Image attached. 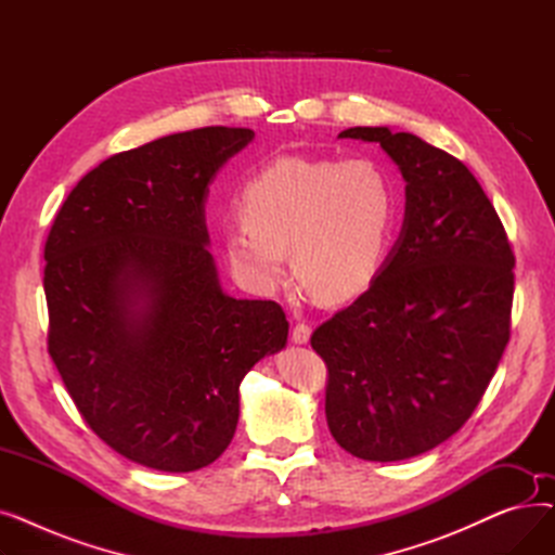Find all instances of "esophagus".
Segmentation results:
<instances>
[{
	"mask_svg": "<svg viewBox=\"0 0 555 555\" xmlns=\"http://www.w3.org/2000/svg\"><path fill=\"white\" fill-rule=\"evenodd\" d=\"M293 341L295 344H308L310 341V326L308 324H297L293 328Z\"/></svg>",
	"mask_w": 555,
	"mask_h": 555,
	"instance_id": "34e87169",
	"label": "esophagus"
}]
</instances>
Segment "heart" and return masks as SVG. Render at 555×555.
Here are the masks:
<instances>
[{"label": "heart", "mask_w": 555, "mask_h": 555, "mask_svg": "<svg viewBox=\"0 0 555 555\" xmlns=\"http://www.w3.org/2000/svg\"><path fill=\"white\" fill-rule=\"evenodd\" d=\"M243 222L224 227L233 274L256 295L297 276L328 304L348 301L383 268L396 220V184L371 159L287 155L262 166L238 195Z\"/></svg>", "instance_id": "b5f03b06"}]
</instances>
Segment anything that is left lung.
Segmentation results:
<instances>
[{
  "label": "left lung",
  "instance_id": "1",
  "mask_svg": "<svg viewBox=\"0 0 555 555\" xmlns=\"http://www.w3.org/2000/svg\"><path fill=\"white\" fill-rule=\"evenodd\" d=\"M380 143L404 180V220L364 295L312 333L328 366L333 439L364 461L448 441L479 404L511 335L506 231L475 175L412 132L348 128Z\"/></svg>",
  "mask_w": 555,
  "mask_h": 555
}]
</instances>
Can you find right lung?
<instances>
[{"label":"right lung","instance_id":"right-lung-1","mask_svg":"<svg viewBox=\"0 0 555 555\" xmlns=\"http://www.w3.org/2000/svg\"><path fill=\"white\" fill-rule=\"evenodd\" d=\"M247 128L168 134L76 184L44 247L49 353L78 412L112 450L193 473L231 443L241 383L287 344L274 301L229 297L204 218Z\"/></svg>","mask_w":555,"mask_h":555}]
</instances>
